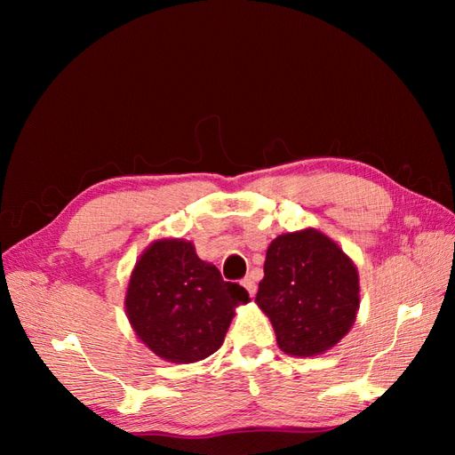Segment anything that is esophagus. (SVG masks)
Returning a JSON list of instances; mask_svg holds the SVG:
<instances>
[{
	"instance_id": "34e87169",
	"label": "esophagus",
	"mask_w": 455,
	"mask_h": 455,
	"mask_svg": "<svg viewBox=\"0 0 455 455\" xmlns=\"http://www.w3.org/2000/svg\"><path fill=\"white\" fill-rule=\"evenodd\" d=\"M241 284L246 288V291H249V294H251V296H254V294H256L258 286H256V283H254V279L251 277V275H249V277H244V279L241 281Z\"/></svg>"
}]
</instances>
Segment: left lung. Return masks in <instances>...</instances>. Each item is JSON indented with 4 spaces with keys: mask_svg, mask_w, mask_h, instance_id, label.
Wrapping results in <instances>:
<instances>
[{
    "mask_svg": "<svg viewBox=\"0 0 455 455\" xmlns=\"http://www.w3.org/2000/svg\"><path fill=\"white\" fill-rule=\"evenodd\" d=\"M256 304L284 353L313 356L334 347L353 326L359 275L321 231L286 233L269 244Z\"/></svg>",
    "mask_w": 455,
    "mask_h": 455,
    "instance_id": "obj_1",
    "label": "left lung"
}]
</instances>
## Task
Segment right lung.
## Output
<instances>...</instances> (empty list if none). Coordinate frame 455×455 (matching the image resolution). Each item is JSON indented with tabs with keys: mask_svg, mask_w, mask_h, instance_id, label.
<instances>
[{
	"mask_svg": "<svg viewBox=\"0 0 455 455\" xmlns=\"http://www.w3.org/2000/svg\"><path fill=\"white\" fill-rule=\"evenodd\" d=\"M249 292L204 264L191 243L163 239L136 261L125 309L146 346L171 363H196L220 349Z\"/></svg>",
	"mask_w": 455,
	"mask_h": 455,
	"instance_id": "add662e5",
	"label": "right lung"
}]
</instances>
